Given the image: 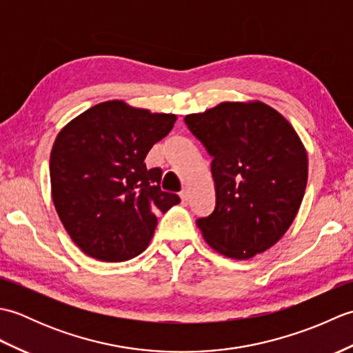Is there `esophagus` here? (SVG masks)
I'll return each mask as SVG.
<instances>
[{
    "label": "esophagus",
    "mask_w": 353,
    "mask_h": 353,
    "mask_svg": "<svg viewBox=\"0 0 353 353\" xmlns=\"http://www.w3.org/2000/svg\"><path fill=\"white\" fill-rule=\"evenodd\" d=\"M181 199H182V203H183V205L188 203V199H190L188 191H182V192H181Z\"/></svg>",
    "instance_id": "esophagus-1"
}]
</instances>
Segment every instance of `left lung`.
I'll return each mask as SVG.
<instances>
[{"mask_svg": "<svg viewBox=\"0 0 353 353\" xmlns=\"http://www.w3.org/2000/svg\"><path fill=\"white\" fill-rule=\"evenodd\" d=\"M185 124L212 157L215 208L197 219L206 243L234 259L265 252L288 230L305 196L301 138L261 101L221 103L186 115Z\"/></svg>", "mask_w": 353, "mask_h": 353, "instance_id": "obj_1", "label": "left lung"}]
</instances>
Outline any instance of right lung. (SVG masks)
<instances>
[{"label": "right lung", "mask_w": 353, "mask_h": 353, "mask_svg": "<svg viewBox=\"0 0 353 353\" xmlns=\"http://www.w3.org/2000/svg\"><path fill=\"white\" fill-rule=\"evenodd\" d=\"M176 119L114 100L88 109L57 134L50 156L52 201L88 256H138L154 234V214L181 203L177 194L161 190L162 170L144 163Z\"/></svg>", "instance_id": "1"}]
</instances>
